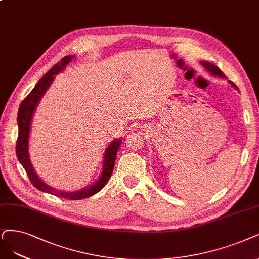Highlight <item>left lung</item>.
<instances>
[{
	"instance_id": "left-lung-1",
	"label": "left lung",
	"mask_w": 259,
	"mask_h": 259,
	"mask_svg": "<svg viewBox=\"0 0 259 259\" xmlns=\"http://www.w3.org/2000/svg\"><path fill=\"white\" fill-rule=\"evenodd\" d=\"M200 64H202L210 73H212L213 75H217V76H220V78H225V79H226L225 74H224V73L221 71V69H220L219 67H217L215 65H213V64H211V63H209V62H200ZM229 83H231V82H229ZM232 84H233V86H235L234 83H232Z\"/></svg>"
}]
</instances>
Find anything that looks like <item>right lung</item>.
<instances>
[{
  "label": "right lung",
  "mask_w": 259,
  "mask_h": 259,
  "mask_svg": "<svg viewBox=\"0 0 259 259\" xmlns=\"http://www.w3.org/2000/svg\"><path fill=\"white\" fill-rule=\"evenodd\" d=\"M73 57L74 56L72 55H67L63 57L59 63H56L52 68L48 71L39 81H38V83L35 85V88L21 102L20 108H19V111H18V117H17L19 132H18V140L16 144V154L19 162H20L22 166L24 167L28 178H30L31 183L36 189L42 191V192H46V193L53 194L57 197L76 200V199H83L86 197H90L96 193H98L99 191L105 186V184L108 183V180L112 175L115 160H116L117 150L121 143L119 139L116 141H113L107 148V150H105L104 158H103L102 173H101V176L98 178V180L92 186H90L89 188H84L80 191H75V192H64V191L54 190L50 186L45 184L44 181L36 175L33 165L31 163L30 157H28V138H30L32 117L37 104L40 101L46 91L49 89V86L54 80V75L59 73L60 71H62L66 67V65H68L70 63V61L73 59Z\"/></svg>",
  "instance_id": "1"
}]
</instances>
